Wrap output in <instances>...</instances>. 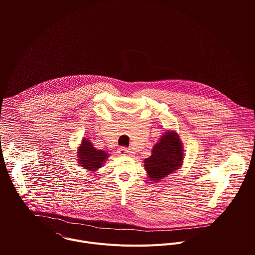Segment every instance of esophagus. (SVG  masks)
Listing matches in <instances>:
<instances>
[{
	"mask_svg": "<svg viewBox=\"0 0 255 255\" xmlns=\"http://www.w3.org/2000/svg\"><path fill=\"white\" fill-rule=\"evenodd\" d=\"M121 155H129L130 154V150L128 148H125V147H121L119 148V151H118Z\"/></svg>",
	"mask_w": 255,
	"mask_h": 255,
	"instance_id": "esophagus-1",
	"label": "esophagus"
}]
</instances>
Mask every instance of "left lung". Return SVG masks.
I'll return each mask as SVG.
<instances>
[{
  "label": "left lung",
  "instance_id": "1",
  "mask_svg": "<svg viewBox=\"0 0 255 255\" xmlns=\"http://www.w3.org/2000/svg\"><path fill=\"white\" fill-rule=\"evenodd\" d=\"M183 160V145L174 132L165 133L154 145L150 157L144 160V166L151 180H158L177 169Z\"/></svg>",
  "mask_w": 255,
  "mask_h": 255
}]
</instances>
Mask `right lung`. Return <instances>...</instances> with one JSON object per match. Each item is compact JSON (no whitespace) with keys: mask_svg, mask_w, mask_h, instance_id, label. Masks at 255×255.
Listing matches in <instances>:
<instances>
[{"mask_svg":"<svg viewBox=\"0 0 255 255\" xmlns=\"http://www.w3.org/2000/svg\"><path fill=\"white\" fill-rule=\"evenodd\" d=\"M79 160L83 167L90 170H96L99 168L104 160L107 158L108 153L103 150L96 149L90 140L84 139L82 146L79 149Z\"/></svg>","mask_w":255,"mask_h":255,"instance_id":"obj_1","label":"right lung"}]
</instances>
